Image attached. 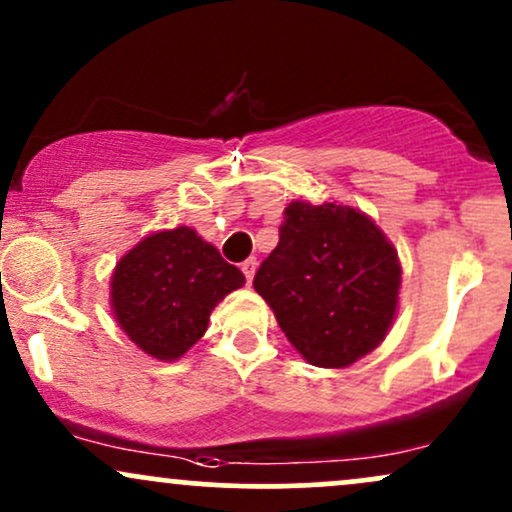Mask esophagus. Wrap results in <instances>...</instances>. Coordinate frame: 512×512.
Instances as JSON below:
<instances>
[{"label":"esophagus","mask_w":512,"mask_h":512,"mask_svg":"<svg viewBox=\"0 0 512 512\" xmlns=\"http://www.w3.org/2000/svg\"><path fill=\"white\" fill-rule=\"evenodd\" d=\"M240 269H243L245 279H248V284L252 281V276H255V269H257V260L255 257H248L243 264H240Z\"/></svg>","instance_id":"esophagus-1"}]
</instances>
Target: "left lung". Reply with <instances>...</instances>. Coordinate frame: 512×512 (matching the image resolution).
Here are the masks:
<instances>
[{
  "label": "left lung",
  "mask_w": 512,
  "mask_h": 512,
  "mask_svg": "<svg viewBox=\"0 0 512 512\" xmlns=\"http://www.w3.org/2000/svg\"><path fill=\"white\" fill-rule=\"evenodd\" d=\"M397 252L361 211L293 202L255 291L308 363L344 368L385 339L397 310Z\"/></svg>",
  "instance_id": "left-lung-1"
}]
</instances>
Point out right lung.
I'll return each instance as SVG.
<instances>
[{
    "label": "right lung",
    "instance_id": "1",
    "mask_svg": "<svg viewBox=\"0 0 512 512\" xmlns=\"http://www.w3.org/2000/svg\"><path fill=\"white\" fill-rule=\"evenodd\" d=\"M243 284L236 264L180 226L144 238L117 262L110 303L139 349L175 361L207 332L214 305Z\"/></svg>",
    "mask_w": 512,
    "mask_h": 512
}]
</instances>
